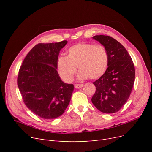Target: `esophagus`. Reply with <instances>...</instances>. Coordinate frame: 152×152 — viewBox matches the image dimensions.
Instances as JSON below:
<instances>
[{
	"instance_id": "obj_1",
	"label": "esophagus",
	"mask_w": 152,
	"mask_h": 152,
	"mask_svg": "<svg viewBox=\"0 0 152 152\" xmlns=\"http://www.w3.org/2000/svg\"><path fill=\"white\" fill-rule=\"evenodd\" d=\"M83 86L84 85L82 84H75V87L76 89H80V88H82V87H83Z\"/></svg>"
}]
</instances>
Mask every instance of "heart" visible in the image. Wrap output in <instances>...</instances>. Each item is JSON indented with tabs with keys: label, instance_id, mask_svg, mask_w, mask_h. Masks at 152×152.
<instances>
[{
	"label": "heart",
	"instance_id": "obj_1",
	"mask_svg": "<svg viewBox=\"0 0 152 152\" xmlns=\"http://www.w3.org/2000/svg\"><path fill=\"white\" fill-rule=\"evenodd\" d=\"M108 58L107 50L102 45L79 43L67 50L66 57H59L56 68L59 76L66 82H72L78 69L80 79L95 80L102 77L107 70Z\"/></svg>",
	"mask_w": 152,
	"mask_h": 152
}]
</instances>
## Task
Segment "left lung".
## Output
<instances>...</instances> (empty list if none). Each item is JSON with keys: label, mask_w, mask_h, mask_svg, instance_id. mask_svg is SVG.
Masks as SVG:
<instances>
[{"label": "left lung", "mask_w": 152, "mask_h": 152, "mask_svg": "<svg viewBox=\"0 0 152 152\" xmlns=\"http://www.w3.org/2000/svg\"><path fill=\"white\" fill-rule=\"evenodd\" d=\"M93 38L104 47L108 63L104 74L93 82L96 90L92 103L103 113H115L131 93L135 79L134 65L126 48L117 40L103 35Z\"/></svg>", "instance_id": "1"}]
</instances>
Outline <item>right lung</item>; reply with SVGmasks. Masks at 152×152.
<instances>
[{
  "mask_svg": "<svg viewBox=\"0 0 152 152\" xmlns=\"http://www.w3.org/2000/svg\"><path fill=\"white\" fill-rule=\"evenodd\" d=\"M67 44L35 45L23 61L18 75V86L29 110L44 119L56 118L70 102L74 86L61 80L56 64L60 50Z\"/></svg>",
  "mask_w": 152,
  "mask_h": 152,
  "instance_id": "obj_1",
  "label": "right lung"
}]
</instances>
